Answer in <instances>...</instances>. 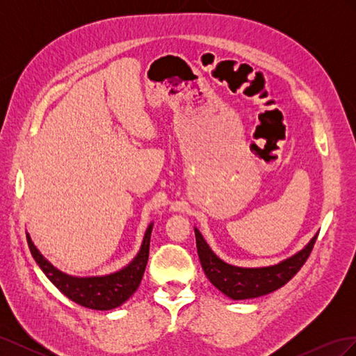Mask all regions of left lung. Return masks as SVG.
<instances>
[{
    "label": "left lung",
    "mask_w": 356,
    "mask_h": 356,
    "mask_svg": "<svg viewBox=\"0 0 356 356\" xmlns=\"http://www.w3.org/2000/svg\"><path fill=\"white\" fill-rule=\"evenodd\" d=\"M195 234L199 260L204 275L215 288L233 300L255 298L284 286L306 263L318 238V234H315L303 250L275 266L246 268L224 263L212 252L197 229H195Z\"/></svg>",
    "instance_id": "obj_1"
}]
</instances>
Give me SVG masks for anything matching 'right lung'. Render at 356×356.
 <instances>
[{"instance_id":"1","label":"right lung","mask_w":356,"mask_h":356,"mask_svg":"<svg viewBox=\"0 0 356 356\" xmlns=\"http://www.w3.org/2000/svg\"><path fill=\"white\" fill-rule=\"evenodd\" d=\"M152 230L153 222L148 225V229L144 234L141 250H139L134 260L126 267H123L122 270L105 276L92 277H77L62 273L41 255L34 242L31 241L29 234H26V241L29 251L41 270L44 272V275L50 279V282L55 285L63 296H67L70 300L74 301V303L84 307L95 310H111L122 306L129 297H132L139 284H141V279L144 276L148 261Z\"/></svg>"}]
</instances>
